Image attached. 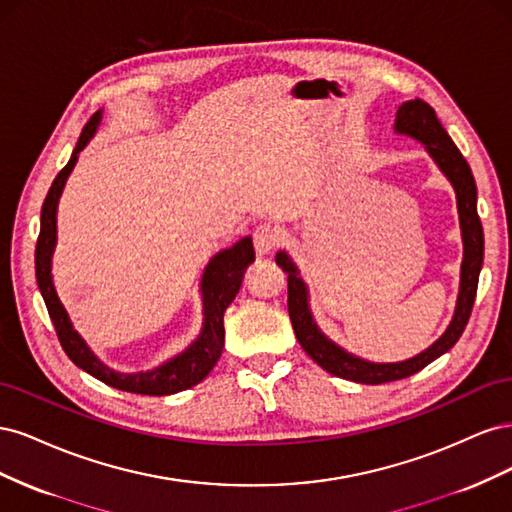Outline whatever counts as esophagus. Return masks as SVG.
Segmentation results:
<instances>
[{
  "label": "esophagus",
  "instance_id": "obj_1",
  "mask_svg": "<svg viewBox=\"0 0 512 512\" xmlns=\"http://www.w3.org/2000/svg\"><path fill=\"white\" fill-rule=\"evenodd\" d=\"M254 250L258 256H267L271 254L277 245H280V230L273 224H260L254 230Z\"/></svg>",
  "mask_w": 512,
  "mask_h": 512
}]
</instances>
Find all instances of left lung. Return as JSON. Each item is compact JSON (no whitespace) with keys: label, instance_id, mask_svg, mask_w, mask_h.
<instances>
[{"label":"left lung","instance_id":"1","mask_svg":"<svg viewBox=\"0 0 512 512\" xmlns=\"http://www.w3.org/2000/svg\"><path fill=\"white\" fill-rule=\"evenodd\" d=\"M395 132L421 141L433 162L440 166L446 179L453 183L457 194V211L463 239L461 284L455 316L438 342L431 344L425 352L401 363H369L365 359H359V356H354L333 344L331 339L318 329V324L312 316V309H309V292L305 282L301 280L297 265H294L286 252H280L275 256L277 265L288 273V314L301 348L312 356L322 369H327L329 374L361 384H382L408 378L457 344V339L461 337L463 329H466L472 314L478 275L480 267H483L485 254L483 224H480L476 211V183L472 177L470 164L461 156V151L453 143V138L442 128L436 111H433L427 102L418 98L404 102L399 106L395 117Z\"/></svg>","mask_w":512,"mask_h":512}]
</instances>
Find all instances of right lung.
Here are the masks:
<instances>
[{"mask_svg": "<svg viewBox=\"0 0 512 512\" xmlns=\"http://www.w3.org/2000/svg\"><path fill=\"white\" fill-rule=\"evenodd\" d=\"M102 113L98 111L87 121L83 128L79 143H76L70 162L59 170L49 194L44 198L42 215H40V235L36 243V280L42 292V299L49 309L53 320L55 333L64 352L70 356V361L87 371L89 376L98 378L100 382L113 386L119 391L138 393V395H173L185 389H192L194 384L205 380L209 371L218 363L224 348V312L226 307L237 297L241 288L243 275L247 267L254 262V245L252 239L245 237L228 250L215 254L207 265L203 280H200V292H203V331H200L196 342L185 348L175 359L166 361L164 365L151 371H138V374H119V371L106 367L98 356L89 350L85 339L74 331L68 312L61 305L51 275V258L57 241V203L64 192L66 179L70 177L79 153L96 134Z\"/></svg>", "mask_w": 512, "mask_h": 512, "instance_id": "add662e5", "label": "right lung"}]
</instances>
